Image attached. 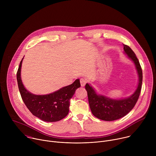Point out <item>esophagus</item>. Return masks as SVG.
<instances>
[{"label":"esophagus","mask_w":156,"mask_h":156,"mask_svg":"<svg viewBox=\"0 0 156 156\" xmlns=\"http://www.w3.org/2000/svg\"><path fill=\"white\" fill-rule=\"evenodd\" d=\"M80 83H81V86L82 87H84L85 86V84L87 83V81L85 78H81L80 80Z\"/></svg>","instance_id":"esophagus-1"}]
</instances>
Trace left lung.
<instances>
[{"label": "left lung", "instance_id": "obj_1", "mask_svg": "<svg viewBox=\"0 0 156 156\" xmlns=\"http://www.w3.org/2000/svg\"><path fill=\"white\" fill-rule=\"evenodd\" d=\"M123 45L124 52L135 63L138 74L139 81L135 93L125 99H113L98 94L94 88L87 83L85 86L91 112L94 116L102 120L113 121L125 116L135 107L141 93L143 72L139 60L128 46Z\"/></svg>", "mask_w": 156, "mask_h": 156}]
</instances>
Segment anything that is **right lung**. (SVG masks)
I'll list each match as a JSON object with an SVG mask.
<instances>
[{
  "instance_id": "1",
  "label": "right lung",
  "mask_w": 156,
  "mask_h": 156,
  "mask_svg": "<svg viewBox=\"0 0 156 156\" xmlns=\"http://www.w3.org/2000/svg\"><path fill=\"white\" fill-rule=\"evenodd\" d=\"M23 58L20 62L16 73L19 91L25 104L33 115L39 119L54 122L59 121L68 115L70 99L76 89L81 86L80 80L72 84L46 95H36L27 91L21 79V67Z\"/></svg>"
}]
</instances>
